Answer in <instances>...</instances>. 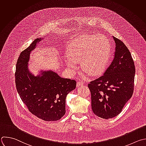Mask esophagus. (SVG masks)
Returning <instances> with one entry per match:
<instances>
[{"instance_id":"esophagus-1","label":"esophagus","mask_w":146,"mask_h":146,"mask_svg":"<svg viewBox=\"0 0 146 146\" xmlns=\"http://www.w3.org/2000/svg\"><path fill=\"white\" fill-rule=\"evenodd\" d=\"M83 84H83L82 82H80V81H79V82H77V85H77V87H78V86H82Z\"/></svg>"}]
</instances>
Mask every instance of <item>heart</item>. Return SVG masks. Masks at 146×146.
Returning <instances> with one entry per match:
<instances>
[{
  "label": "heart",
  "mask_w": 146,
  "mask_h": 146,
  "mask_svg": "<svg viewBox=\"0 0 146 146\" xmlns=\"http://www.w3.org/2000/svg\"><path fill=\"white\" fill-rule=\"evenodd\" d=\"M66 65L70 70L80 63L82 70L91 76L101 74L107 68L111 56L109 39L102 35H88L74 39L66 49Z\"/></svg>",
  "instance_id": "1"
}]
</instances>
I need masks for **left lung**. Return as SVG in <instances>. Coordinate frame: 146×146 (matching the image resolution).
Returning <instances> with one entry per match:
<instances>
[{
  "mask_svg": "<svg viewBox=\"0 0 146 146\" xmlns=\"http://www.w3.org/2000/svg\"><path fill=\"white\" fill-rule=\"evenodd\" d=\"M114 58L103 76L88 84L92 109L98 117L108 119L117 116L132 96L135 68L124 43L113 36Z\"/></svg>",
  "mask_w": 146,
  "mask_h": 146,
  "instance_id": "obj_1",
  "label": "left lung"
}]
</instances>
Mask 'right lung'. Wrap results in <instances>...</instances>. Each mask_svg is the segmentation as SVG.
Listing matches in <instances>:
<instances>
[{
  "instance_id": "1",
  "label": "right lung",
  "mask_w": 146,
  "mask_h": 146,
  "mask_svg": "<svg viewBox=\"0 0 146 146\" xmlns=\"http://www.w3.org/2000/svg\"><path fill=\"white\" fill-rule=\"evenodd\" d=\"M42 39H35L21 52L16 66V87L33 115L44 121H57L65 114L66 96L76 88V81L62 78L51 70H42L36 76L30 71V54Z\"/></svg>"
}]
</instances>
